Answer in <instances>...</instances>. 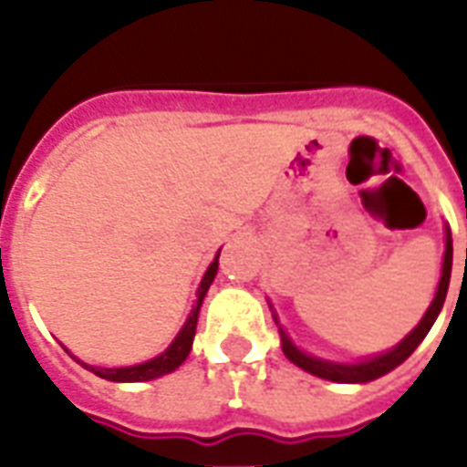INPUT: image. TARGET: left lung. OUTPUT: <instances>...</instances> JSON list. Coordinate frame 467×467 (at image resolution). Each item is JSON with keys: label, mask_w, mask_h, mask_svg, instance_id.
<instances>
[{"label": "left lung", "mask_w": 467, "mask_h": 467, "mask_svg": "<svg viewBox=\"0 0 467 467\" xmlns=\"http://www.w3.org/2000/svg\"><path fill=\"white\" fill-rule=\"evenodd\" d=\"M451 264H453V240H451V230L446 225V252H443V269H441V278H439V288H436V296L431 300V306L429 310L424 312V317L420 319V325L414 327L412 332L407 334L405 339L395 344L390 351H383V354L378 356H368V358H363V361L356 363H337V361H327V358H317V356L306 354V351H300L293 339L285 334L284 327H278V332H281V347H284L285 358L291 363H296L298 368L307 370L312 376L325 378V380H332V383H370V380H376V378L385 376V373H390L392 368H398L400 363L407 361L412 351L421 344V339L427 337L431 325L439 317V312L443 307V300H446V293H449V281H451ZM274 319L278 322L276 312H274Z\"/></svg>", "instance_id": "8db88e82"}]
</instances>
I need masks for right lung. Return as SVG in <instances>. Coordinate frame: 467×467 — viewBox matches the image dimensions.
<instances>
[{
  "mask_svg": "<svg viewBox=\"0 0 467 467\" xmlns=\"http://www.w3.org/2000/svg\"><path fill=\"white\" fill-rule=\"evenodd\" d=\"M218 256L220 252L215 254V259L211 262V266L205 269L203 278H201V285H198L196 291V303L191 307L189 317L183 322V327L179 329V334L174 337V341L169 344L160 356L155 358H150L145 363H138V366H126V368H99V366H89V363H82L79 358L77 361L82 363L84 368L91 370L94 376L106 378V380H113V383H142V380H155L160 376H167L171 370H176L186 361V356H189L191 347H193V337H196V325H198V312H201V306H203V298L208 288H211L213 278L218 274ZM67 351V348H65ZM69 354V351H67Z\"/></svg>",
  "mask_w": 467,
  "mask_h": 467,
  "instance_id": "add662e5",
  "label": "right lung"
}]
</instances>
